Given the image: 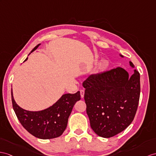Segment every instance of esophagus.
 <instances>
[{
  "instance_id": "obj_1",
  "label": "esophagus",
  "mask_w": 156,
  "mask_h": 156,
  "mask_svg": "<svg viewBox=\"0 0 156 156\" xmlns=\"http://www.w3.org/2000/svg\"><path fill=\"white\" fill-rule=\"evenodd\" d=\"M80 94H81V98H83V97H84V94H85V90L82 89L80 90Z\"/></svg>"
}]
</instances>
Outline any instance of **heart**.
<instances>
[{"label": "heart", "mask_w": 156, "mask_h": 156, "mask_svg": "<svg viewBox=\"0 0 156 156\" xmlns=\"http://www.w3.org/2000/svg\"><path fill=\"white\" fill-rule=\"evenodd\" d=\"M109 65V62L107 59H105L103 61H102V62L100 63V67L102 69H105L108 67Z\"/></svg>", "instance_id": "1"}]
</instances>
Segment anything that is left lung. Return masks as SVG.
Listing matches in <instances>:
<instances>
[{"label":"left lung","mask_w":156,"mask_h":156,"mask_svg":"<svg viewBox=\"0 0 156 156\" xmlns=\"http://www.w3.org/2000/svg\"><path fill=\"white\" fill-rule=\"evenodd\" d=\"M121 57H123L120 55ZM130 65L134 68L131 62ZM90 127L102 138L125 130L134 119L140 94V73L129 77L122 67L90 75L83 83Z\"/></svg>","instance_id":"obj_1"}]
</instances>
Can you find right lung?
<instances>
[{
    "mask_svg": "<svg viewBox=\"0 0 156 156\" xmlns=\"http://www.w3.org/2000/svg\"><path fill=\"white\" fill-rule=\"evenodd\" d=\"M40 45H37L31 53ZM11 96L13 109L22 126L34 136L44 140L55 138L63 134L73 106L81 99L79 91L75 94H65L51 107L43 111L34 112L19 107L14 99L12 90Z\"/></svg>",
    "mask_w": 156,
    "mask_h": 156,
    "instance_id": "1",
    "label": "right lung"
}]
</instances>
